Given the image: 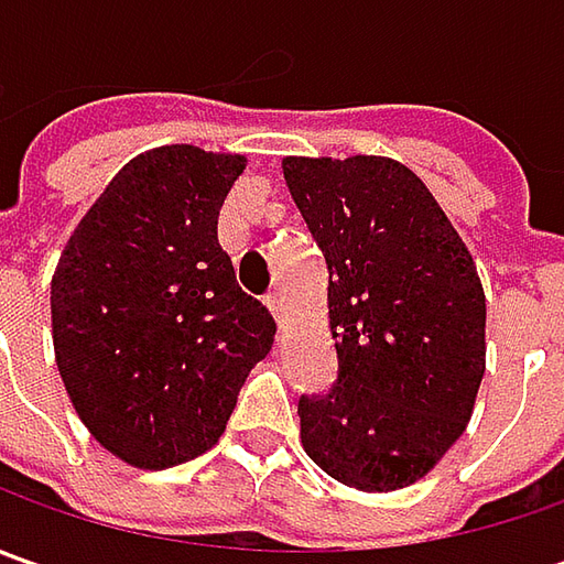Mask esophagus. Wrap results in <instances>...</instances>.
Returning <instances> with one entry per match:
<instances>
[{
  "mask_svg": "<svg viewBox=\"0 0 564 564\" xmlns=\"http://www.w3.org/2000/svg\"><path fill=\"white\" fill-rule=\"evenodd\" d=\"M267 307H270V314L275 316V323H285V301H282V294H267Z\"/></svg>",
  "mask_w": 564,
  "mask_h": 564,
  "instance_id": "34e87169",
  "label": "esophagus"
}]
</instances>
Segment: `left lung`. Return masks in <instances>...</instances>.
I'll return each mask as SVG.
<instances>
[{"label":"left lung","mask_w":564,"mask_h":564,"mask_svg":"<svg viewBox=\"0 0 564 564\" xmlns=\"http://www.w3.org/2000/svg\"><path fill=\"white\" fill-rule=\"evenodd\" d=\"M285 185L326 257L338 379L297 401L301 443L338 484L392 492L467 430L487 373L477 263L421 178L389 156H285Z\"/></svg>","instance_id":"obj_1"}]
</instances>
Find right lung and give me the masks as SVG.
<instances>
[{
    "label": "right lung",
    "mask_w": 564,
    "mask_h": 564,
    "mask_svg": "<svg viewBox=\"0 0 564 564\" xmlns=\"http://www.w3.org/2000/svg\"><path fill=\"white\" fill-rule=\"evenodd\" d=\"M248 156L165 143L84 213L50 285L58 377L80 423L141 470L197 458L226 430L275 319L238 289L216 226Z\"/></svg>",
    "instance_id": "obj_1"
}]
</instances>
